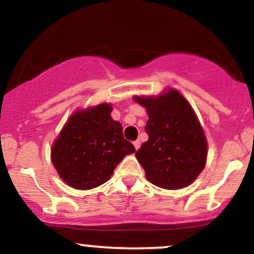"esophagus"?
<instances>
[{"mask_svg":"<svg viewBox=\"0 0 254 254\" xmlns=\"http://www.w3.org/2000/svg\"><path fill=\"white\" fill-rule=\"evenodd\" d=\"M133 145H135V149L137 150L139 147H141V142H139V139H136L135 142H133Z\"/></svg>","mask_w":254,"mask_h":254,"instance_id":"1","label":"esophagus"}]
</instances>
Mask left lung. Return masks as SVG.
I'll return each mask as SVG.
<instances>
[{"instance_id":"left-lung-1","label":"left lung","mask_w":254,"mask_h":254,"mask_svg":"<svg viewBox=\"0 0 254 254\" xmlns=\"http://www.w3.org/2000/svg\"><path fill=\"white\" fill-rule=\"evenodd\" d=\"M148 113L149 138L136 157L151 184L167 190L190 185L206 162L208 144L190 104L176 89L159 97H135Z\"/></svg>"}]
</instances>
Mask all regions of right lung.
I'll return each mask as SVG.
<instances>
[{
  "mask_svg": "<svg viewBox=\"0 0 254 254\" xmlns=\"http://www.w3.org/2000/svg\"><path fill=\"white\" fill-rule=\"evenodd\" d=\"M111 111L106 103L76 111L52 144V164L71 188L90 190L106 183L123 157L135 153Z\"/></svg>",
  "mask_w": 254,
  "mask_h": 254,
  "instance_id": "add662e5",
  "label": "right lung"
}]
</instances>
